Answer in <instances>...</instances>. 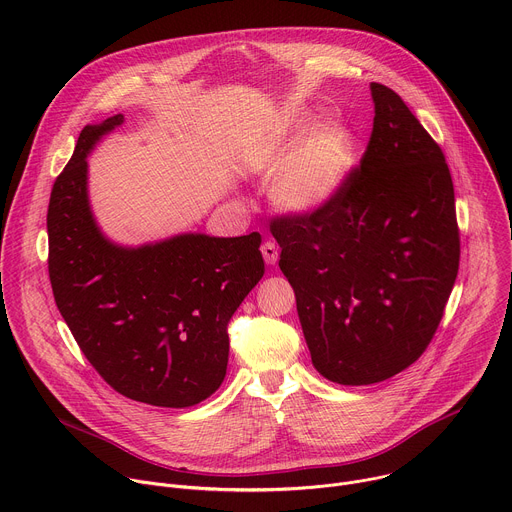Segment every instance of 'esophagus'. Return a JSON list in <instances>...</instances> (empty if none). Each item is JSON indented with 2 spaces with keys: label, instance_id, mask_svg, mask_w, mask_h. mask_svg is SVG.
<instances>
[{
  "label": "esophagus",
  "instance_id": "34e87169",
  "mask_svg": "<svg viewBox=\"0 0 512 512\" xmlns=\"http://www.w3.org/2000/svg\"><path fill=\"white\" fill-rule=\"evenodd\" d=\"M261 253H263V259H265L267 265H275L277 259H279V249H277L275 241H265L261 245Z\"/></svg>",
  "mask_w": 512,
  "mask_h": 512
}]
</instances>
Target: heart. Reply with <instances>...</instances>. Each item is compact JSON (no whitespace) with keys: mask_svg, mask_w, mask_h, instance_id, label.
Segmentation results:
<instances>
[{"mask_svg":"<svg viewBox=\"0 0 512 512\" xmlns=\"http://www.w3.org/2000/svg\"><path fill=\"white\" fill-rule=\"evenodd\" d=\"M354 143L338 121L312 125L298 145H277L265 156L273 202L291 214H310L328 204L352 166Z\"/></svg>","mask_w":512,"mask_h":512,"instance_id":"heart-1","label":"heart"}]
</instances>
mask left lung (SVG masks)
Returning <instances> with one entry per match:
<instances>
[{"label": "left lung", "mask_w": 512, "mask_h": 512, "mask_svg": "<svg viewBox=\"0 0 512 512\" xmlns=\"http://www.w3.org/2000/svg\"><path fill=\"white\" fill-rule=\"evenodd\" d=\"M371 97V141L336 196L271 221L314 367L352 387L391 379L423 354L460 265L444 152L395 91L371 83Z\"/></svg>", "instance_id": "obj_1"}]
</instances>
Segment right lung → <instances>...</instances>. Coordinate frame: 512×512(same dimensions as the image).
I'll use <instances>...</instances> for the list:
<instances>
[{"label":"right lung","mask_w":512,"mask_h":512,"mask_svg":"<svg viewBox=\"0 0 512 512\" xmlns=\"http://www.w3.org/2000/svg\"><path fill=\"white\" fill-rule=\"evenodd\" d=\"M123 123L87 125L48 204L56 306L95 371L121 395L192 407L221 387L227 324L265 273L261 235L182 233L139 247L103 235L89 202L87 156Z\"/></svg>","instance_id":"add662e5"}]
</instances>
